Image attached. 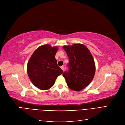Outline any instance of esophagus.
<instances>
[{
    "instance_id": "34e87169",
    "label": "esophagus",
    "mask_w": 125,
    "mask_h": 125,
    "mask_svg": "<svg viewBox=\"0 0 125 125\" xmlns=\"http://www.w3.org/2000/svg\"><path fill=\"white\" fill-rule=\"evenodd\" d=\"M61 69L63 71L64 70V66H61Z\"/></svg>"
}]
</instances>
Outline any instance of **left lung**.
Instances as JSON below:
<instances>
[{
  "label": "left lung",
  "mask_w": 125,
  "mask_h": 125,
  "mask_svg": "<svg viewBox=\"0 0 125 125\" xmlns=\"http://www.w3.org/2000/svg\"><path fill=\"white\" fill-rule=\"evenodd\" d=\"M69 59V71L63 73L69 88L80 91L88 86L95 73L93 56L86 46L81 44L63 46Z\"/></svg>",
  "instance_id": "left-lung-1"
}]
</instances>
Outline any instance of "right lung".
Here are the masks:
<instances>
[{"label":"right lung","instance_id":"right-lung-1","mask_svg":"<svg viewBox=\"0 0 125 125\" xmlns=\"http://www.w3.org/2000/svg\"><path fill=\"white\" fill-rule=\"evenodd\" d=\"M58 49L57 46L52 47L49 44L41 46L28 62V75L32 83L40 90L52 87L57 78L63 73L55 58Z\"/></svg>","mask_w":125,"mask_h":125}]
</instances>
